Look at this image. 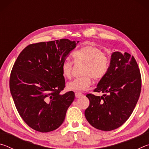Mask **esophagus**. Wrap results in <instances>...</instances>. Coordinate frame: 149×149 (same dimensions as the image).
Wrapping results in <instances>:
<instances>
[{"mask_svg":"<svg viewBox=\"0 0 149 149\" xmlns=\"http://www.w3.org/2000/svg\"><path fill=\"white\" fill-rule=\"evenodd\" d=\"M75 97H76V98H79L81 97H82L83 94H82V93H81L77 92V93H75Z\"/></svg>","mask_w":149,"mask_h":149,"instance_id":"1","label":"esophagus"}]
</instances>
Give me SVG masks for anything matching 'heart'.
<instances>
[{
    "label": "heart",
    "mask_w": 149,
    "mask_h": 149,
    "mask_svg": "<svg viewBox=\"0 0 149 149\" xmlns=\"http://www.w3.org/2000/svg\"><path fill=\"white\" fill-rule=\"evenodd\" d=\"M72 56L75 64L82 63L85 65L82 70L84 76L75 78L67 84V89L70 91H84L91 85V77L95 80L101 79L109 69V58L97 47L86 45L74 51ZM72 65V62L68 59L62 62V74L65 78L71 77Z\"/></svg>",
    "instance_id": "1"
}]
</instances>
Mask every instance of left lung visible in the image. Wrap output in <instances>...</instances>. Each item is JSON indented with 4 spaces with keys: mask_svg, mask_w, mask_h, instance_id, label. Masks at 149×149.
I'll return each mask as SVG.
<instances>
[{
    "mask_svg": "<svg viewBox=\"0 0 149 149\" xmlns=\"http://www.w3.org/2000/svg\"><path fill=\"white\" fill-rule=\"evenodd\" d=\"M141 89L140 70L135 58L127 52H113L109 69L94 90L105 94L86 95L90 101L85 111L88 122L106 132L117 129L132 114Z\"/></svg>",
    "mask_w": 149,
    "mask_h": 149,
    "instance_id": "8db88e82",
    "label": "left lung"
}]
</instances>
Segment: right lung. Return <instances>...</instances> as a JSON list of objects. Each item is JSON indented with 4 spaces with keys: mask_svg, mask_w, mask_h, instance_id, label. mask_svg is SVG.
Listing matches in <instances>:
<instances>
[{
    "mask_svg": "<svg viewBox=\"0 0 149 149\" xmlns=\"http://www.w3.org/2000/svg\"><path fill=\"white\" fill-rule=\"evenodd\" d=\"M79 42L62 39L31 44L17 58L10 89L20 116L32 129L52 132L64 122L75 94H60L65 87L61 65Z\"/></svg>",
    "mask_w": 149,
    "mask_h": 149,
    "instance_id": "right-lung-1",
    "label": "right lung"
}]
</instances>
